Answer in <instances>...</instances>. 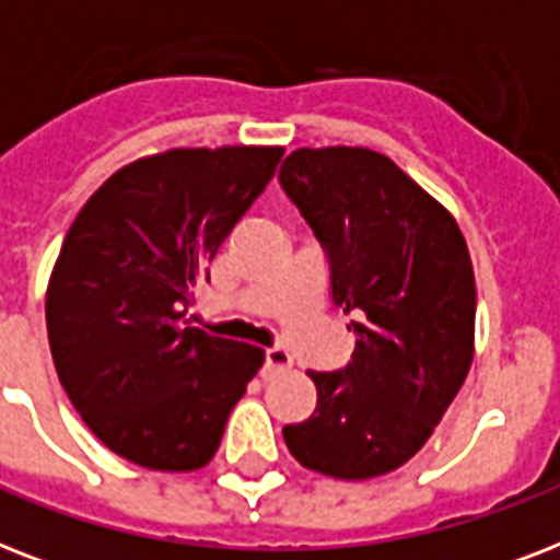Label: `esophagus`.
<instances>
[{"label": "esophagus", "mask_w": 560, "mask_h": 560, "mask_svg": "<svg viewBox=\"0 0 560 560\" xmlns=\"http://www.w3.org/2000/svg\"><path fill=\"white\" fill-rule=\"evenodd\" d=\"M293 366V358H290L288 349H267V354H264V369H261V377L264 381H270V377H276L279 372H288V369Z\"/></svg>", "instance_id": "34e87169"}]
</instances>
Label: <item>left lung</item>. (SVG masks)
Segmentation results:
<instances>
[{
	"label": "left lung",
	"instance_id": "left-lung-1",
	"mask_svg": "<svg viewBox=\"0 0 560 560\" xmlns=\"http://www.w3.org/2000/svg\"><path fill=\"white\" fill-rule=\"evenodd\" d=\"M279 179L325 246L331 296L358 337L349 366L307 372L316 409L281 433L316 474L383 477L424 447L468 377V244L442 202L369 148H299Z\"/></svg>",
	"mask_w": 560,
	"mask_h": 560
}]
</instances>
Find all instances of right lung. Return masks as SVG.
I'll return each mask as SVG.
<instances>
[{
	"mask_svg": "<svg viewBox=\"0 0 560 560\" xmlns=\"http://www.w3.org/2000/svg\"><path fill=\"white\" fill-rule=\"evenodd\" d=\"M284 148H174L118 168L69 226L46 290L57 377L121 459L197 470L218 453L249 342L186 325L197 281L276 174Z\"/></svg>",
	"mask_w": 560,
	"mask_h": 560,
	"instance_id": "right-lung-1",
	"label": "right lung"
}]
</instances>
